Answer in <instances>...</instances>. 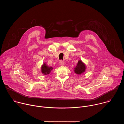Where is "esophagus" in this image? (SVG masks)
<instances>
[{"label": "esophagus", "instance_id": "esophagus-1", "mask_svg": "<svg viewBox=\"0 0 124 124\" xmlns=\"http://www.w3.org/2000/svg\"><path fill=\"white\" fill-rule=\"evenodd\" d=\"M64 63H64V61L61 60V61H60V62H59V65H60V66H63V65H64Z\"/></svg>", "mask_w": 124, "mask_h": 124}]
</instances>
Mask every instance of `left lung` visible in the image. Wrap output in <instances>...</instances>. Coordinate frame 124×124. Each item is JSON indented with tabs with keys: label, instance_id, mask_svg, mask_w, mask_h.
<instances>
[{
	"label": "left lung",
	"instance_id": "1",
	"mask_svg": "<svg viewBox=\"0 0 124 124\" xmlns=\"http://www.w3.org/2000/svg\"><path fill=\"white\" fill-rule=\"evenodd\" d=\"M86 69V64L83 62H82L81 60H78L76 66L74 68V72L76 74L80 75L85 72Z\"/></svg>",
	"mask_w": 124,
	"mask_h": 124
}]
</instances>
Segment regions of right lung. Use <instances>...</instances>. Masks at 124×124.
I'll use <instances>...</instances> for the list:
<instances>
[{
  "mask_svg": "<svg viewBox=\"0 0 124 124\" xmlns=\"http://www.w3.org/2000/svg\"><path fill=\"white\" fill-rule=\"evenodd\" d=\"M54 69L52 67H49L47 66L46 64V63H43V64L42 65L41 67V73L44 74V75H48L50 74L52 69Z\"/></svg>",
  "mask_w": 124,
  "mask_h": 124,
  "instance_id": "right-lung-1",
  "label": "right lung"
}]
</instances>
